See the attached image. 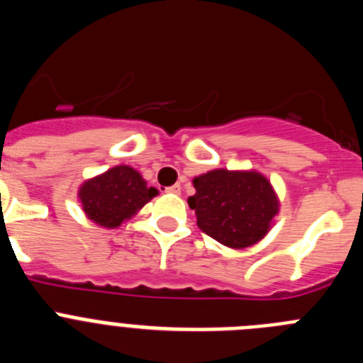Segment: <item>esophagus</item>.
Listing matches in <instances>:
<instances>
[{
    "label": "esophagus",
    "mask_w": 363,
    "mask_h": 363,
    "mask_svg": "<svg viewBox=\"0 0 363 363\" xmlns=\"http://www.w3.org/2000/svg\"><path fill=\"white\" fill-rule=\"evenodd\" d=\"M167 192H169V194H179V192H182V187H179V184H176L172 185V187H167Z\"/></svg>",
    "instance_id": "1"
}]
</instances>
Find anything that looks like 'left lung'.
<instances>
[{"mask_svg": "<svg viewBox=\"0 0 363 363\" xmlns=\"http://www.w3.org/2000/svg\"><path fill=\"white\" fill-rule=\"evenodd\" d=\"M196 194L189 198L198 227L211 238L233 249H243L267 234L278 213V198L258 172L209 171L194 178Z\"/></svg>", "mask_w": 363, "mask_h": 363, "instance_id": "8db88e82", "label": "left lung"}]
</instances>
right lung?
Returning <instances> with one entry per match:
<instances>
[{
  "label": "right lung",
  "mask_w": 363,
  "mask_h": 363,
  "mask_svg": "<svg viewBox=\"0 0 363 363\" xmlns=\"http://www.w3.org/2000/svg\"><path fill=\"white\" fill-rule=\"evenodd\" d=\"M156 194L158 191L147 187L140 172L129 165L112 167L111 171L89 179L79 189V200L86 216L108 229L134 216Z\"/></svg>",
  "instance_id": "1"
}]
</instances>
